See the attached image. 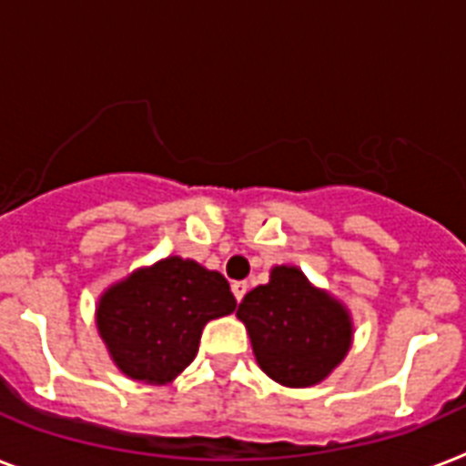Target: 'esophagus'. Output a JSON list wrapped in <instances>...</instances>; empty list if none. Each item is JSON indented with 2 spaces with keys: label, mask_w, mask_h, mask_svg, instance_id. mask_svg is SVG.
<instances>
[{
  "label": "esophagus",
  "mask_w": 466,
  "mask_h": 466,
  "mask_svg": "<svg viewBox=\"0 0 466 466\" xmlns=\"http://www.w3.org/2000/svg\"><path fill=\"white\" fill-rule=\"evenodd\" d=\"M246 289H248V285H246L244 279H237V282H232V294L237 301H241V299H244Z\"/></svg>",
  "instance_id": "1"
}]
</instances>
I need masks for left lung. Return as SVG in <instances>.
<instances>
[{"label":"left lung","instance_id":"8db88e82","mask_svg":"<svg viewBox=\"0 0 466 466\" xmlns=\"http://www.w3.org/2000/svg\"><path fill=\"white\" fill-rule=\"evenodd\" d=\"M237 319L260 369L287 388L320 383L350 351V311L294 266L272 268L270 282L246 294Z\"/></svg>","mask_w":466,"mask_h":466}]
</instances>
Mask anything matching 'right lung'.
Wrapping results in <instances>:
<instances>
[{
  "label": "right lung",
  "instance_id": "1",
  "mask_svg": "<svg viewBox=\"0 0 466 466\" xmlns=\"http://www.w3.org/2000/svg\"><path fill=\"white\" fill-rule=\"evenodd\" d=\"M237 309L220 272L169 256L102 294L97 330L116 369L150 385L172 383L196 359L208 320Z\"/></svg>",
  "mask_w": 466,
  "mask_h": 466
}]
</instances>
